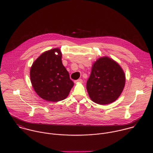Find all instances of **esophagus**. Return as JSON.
I'll list each match as a JSON object with an SVG mask.
<instances>
[{
	"label": "esophagus",
	"mask_w": 153,
	"mask_h": 153,
	"mask_svg": "<svg viewBox=\"0 0 153 153\" xmlns=\"http://www.w3.org/2000/svg\"><path fill=\"white\" fill-rule=\"evenodd\" d=\"M83 81L82 79H78V80H74V83H82Z\"/></svg>",
	"instance_id": "obj_1"
}]
</instances>
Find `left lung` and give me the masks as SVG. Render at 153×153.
Returning <instances> with one entry per match:
<instances>
[{
	"label": "left lung",
	"mask_w": 153,
	"mask_h": 153,
	"mask_svg": "<svg viewBox=\"0 0 153 153\" xmlns=\"http://www.w3.org/2000/svg\"><path fill=\"white\" fill-rule=\"evenodd\" d=\"M125 84V75L122 68L114 60L105 56L93 63L86 90L94 102L106 105L118 99Z\"/></svg>",
	"instance_id": "1"
}]
</instances>
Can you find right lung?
<instances>
[{
  "label": "right lung",
  "instance_id": "right-lung-1",
  "mask_svg": "<svg viewBox=\"0 0 153 153\" xmlns=\"http://www.w3.org/2000/svg\"><path fill=\"white\" fill-rule=\"evenodd\" d=\"M62 55L59 48L45 51L33 62L30 69L31 82L34 91L47 101L57 102L65 99L74 86L62 64Z\"/></svg>",
  "mask_w": 153,
  "mask_h": 153
}]
</instances>
